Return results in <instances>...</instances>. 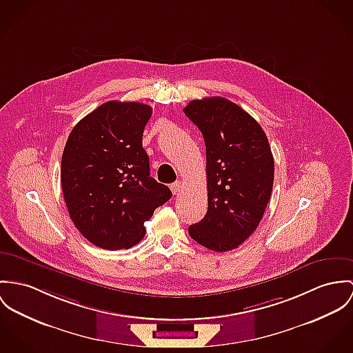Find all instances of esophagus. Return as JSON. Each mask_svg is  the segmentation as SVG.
Wrapping results in <instances>:
<instances>
[{
	"instance_id": "34e87169",
	"label": "esophagus",
	"mask_w": 353,
	"mask_h": 353,
	"mask_svg": "<svg viewBox=\"0 0 353 353\" xmlns=\"http://www.w3.org/2000/svg\"><path fill=\"white\" fill-rule=\"evenodd\" d=\"M170 188H171L172 194H178V192H181V189H182V183H181L179 181H176V182L172 183Z\"/></svg>"
}]
</instances>
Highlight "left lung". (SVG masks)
I'll return each instance as SVG.
<instances>
[{
  "label": "left lung",
  "instance_id": "obj_1",
  "mask_svg": "<svg viewBox=\"0 0 353 353\" xmlns=\"http://www.w3.org/2000/svg\"><path fill=\"white\" fill-rule=\"evenodd\" d=\"M183 112L206 145L208 212L189 233L208 250H234L255 232L271 196L268 139L251 114L223 97L194 99Z\"/></svg>",
  "mask_w": 353,
  "mask_h": 353
}]
</instances>
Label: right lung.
Instances as JSON below:
<instances>
[{
  "instance_id": "add662e5",
  "label": "right lung",
  "mask_w": 353,
  "mask_h": 353,
  "mask_svg": "<svg viewBox=\"0 0 353 353\" xmlns=\"http://www.w3.org/2000/svg\"><path fill=\"white\" fill-rule=\"evenodd\" d=\"M152 108L109 101L83 117L64 145L61 182L68 214L103 250L136 245L144 223L172 192L150 176L143 132Z\"/></svg>"
}]
</instances>
